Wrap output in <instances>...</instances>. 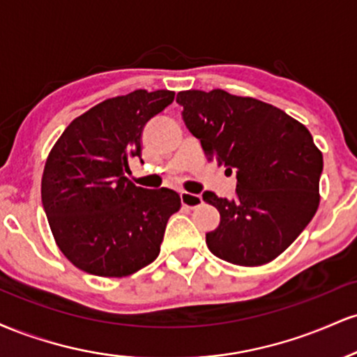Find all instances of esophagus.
Segmentation results:
<instances>
[{"mask_svg": "<svg viewBox=\"0 0 357 357\" xmlns=\"http://www.w3.org/2000/svg\"><path fill=\"white\" fill-rule=\"evenodd\" d=\"M181 204L186 208H198L203 203V198L199 195H192V192L181 191Z\"/></svg>", "mask_w": 357, "mask_h": 357, "instance_id": "esophagus-1", "label": "esophagus"}]
</instances>
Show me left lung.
<instances>
[{
  "mask_svg": "<svg viewBox=\"0 0 357 357\" xmlns=\"http://www.w3.org/2000/svg\"><path fill=\"white\" fill-rule=\"evenodd\" d=\"M176 102L208 161L235 171L238 181L231 202L203 195L220 211V227L206 233L208 248L241 267L275 260L321 202L324 161L309 129L275 105L221 89L184 90Z\"/></svg>",
  "mask_w": 357,
  "mask_h": 357,
  "instance_id": "obj_1",
  "label": "left lung"
}]
</instances>
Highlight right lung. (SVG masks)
I'll return each instance as SVG.
<instances>
[{"label": "right lung", "instance_id": "add662e5", "mask_svg": "<svg viewBox=\"0 0 357 357\" xmlns=\"http://www.w3.org/2000/svg\"><path fill=\"white\" fill-rule=\"evenodd\" d=\"M174 100L171 90H134L93 105L68 124L42 176V203L60 252L84 272L127 277L154 261L166 223L181 208L173 190L127 179L142 129Z\"/></svg>", "mask_w": 357, "mask_h": 357}]
</instances>
